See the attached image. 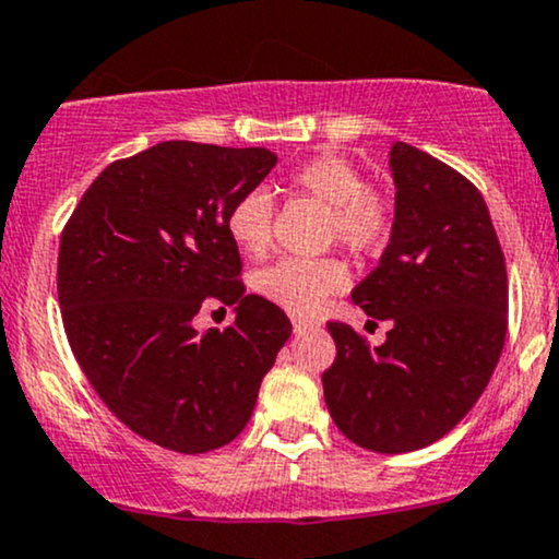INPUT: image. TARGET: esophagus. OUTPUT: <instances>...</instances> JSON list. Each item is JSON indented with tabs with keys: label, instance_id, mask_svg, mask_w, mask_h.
I'll return each mask as SVG.
<instances>
[{
	"label": "esophagus",
	"instance_id": "esophagus-1",
	"mask_svg": "<svg viewBox=\"0 0 559 559\" xmlns=\"http://www.w3.org/2000/svg\"><path fill=\"white\" fill-rule=\"evenodd\" d=\"M311 321L308 319H293V332L295 334H300V332H306V330H311Z\"/></svg>",
	"mask_w": 559,
	"mask_h": 559
}]
</instances>
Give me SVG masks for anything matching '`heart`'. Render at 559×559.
<instances>
[{"instance_id":"heart-1","label":"heart","mask_w":559,"mask_h":559,"mask_svg":"<svg viewBox=\"0 0 559 559\" xmlns=\"http://www.w3.org/2000/svg\"><path fill=\"white\" fill-rule=\"evenodd\" d=\"M293 193L330 209V238L353 253H377L390 238L392 212L379 190L364 186V175L343 156H317L287 175ZM272 199L248 190L229 206L225 227L235 248L261 255L272 240ZM345 266L334 259H280L255 277V290L290 313H313L345 287Z\"/></svg>"}]
</instances>
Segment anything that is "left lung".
<instances>
[{
    "instance_id": "left-lung-1",
    "label": "left lung",
    "mask_w": 559,
    "mask_h": 559,
    "mask_svg": "<svg viewBox=\"0 0 559 559\" xmlns=\"http://www.w3.org/2000/svg\"><path fill=\"white\" fill-rule=\"evenodd\" d=\"M390 173V242L350 298L392 330L369 347L332 321L337 358L321 382L350 442L400 455L442 439L487 390L508 330V272L487 203L463 175L403 141Z\"/></svg>"
}]
</instances>
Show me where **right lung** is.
<instances>
[{"instance_id":"1","label":"right lung","mask_w":559,"mask_h":559,"mask_svg":"<svg viewBox=\"0 0 559 559\" xmlns=\"http://www.w3.org/2000/svg\"><path fill=\"white\" fill-rule=\"evenodd\" d=\"M277 164L269 148L164 141L111 162L59 240L64 332L96 395L148 442L209 452L251 421L261 379L293 324L242 295L229 206ZM206 297L236 306L227 331L201 335Z\"/></svg>"}]
</instances>
